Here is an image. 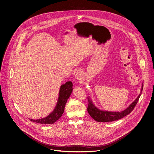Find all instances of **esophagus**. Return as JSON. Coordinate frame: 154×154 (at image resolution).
I'll list each match as a JSON object with an SVG mask.
<instances>
[{"instance_id": "1", "label": "esophagus", "mask_w": 154, "mask_h": 154, "mask_svg": "<svg viewBox=\"0 0 154 154\" xmlns=\"http://www.w3.org/2000/svg\"><path fill=\"white\" fill-rule=\"evenodd\" d=\"M75 76L76 79H78V80H81V79H82V75H81L79 72H77V73L75 74Z\"/></svg>"}]
</instances>
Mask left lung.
Listing matches in <instances>:
<instances>
[{
    "instance_id": "left-lung-1",
    "label": "left lung",
    "mask_w": 154,
    "mask_h": 154,
    "mask_svg": "<svg viewBox=\"0 0 154 154\" xmlns=\"http://www.w3.org/2000/svg\"><path fill=\"white\" fill-rule=\"evenodd\" d=\"M143 89V85L141 87V90L140 94H139L138 97L136 98L134 101L130 105L128 108L125 109L121 112H109L106 111H102L97 109L93 103L92 100L90 97H88V105L87 107V111L94 120L97 122H112L116 120H119L124 117L126 116L131 113L132 111L135 108L136 105L139 101V98L140 97Z\"/></svg>"
}]
</instances>
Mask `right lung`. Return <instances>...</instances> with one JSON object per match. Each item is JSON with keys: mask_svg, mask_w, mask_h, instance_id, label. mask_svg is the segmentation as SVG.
<instances>
[{"mask_svg": "<svg viewBox=\"0 0 154 154\" xmlns=\"http://www.w3.org/2000/svg\"><path fill=\"white\" fill-rule=\"evenodd\" d=\"M72 86L73 84L71 81H68L65 84L61 85L57 105L52 112L45 118L37 120L29 119L30 121L38 124H52L59 120L64 112L65 105L72 94Z\"/></svg>", "mask_w": 154, "mask_h": 154, "instance_id": "add662e5", "label": "right lung"}]
</instances>
